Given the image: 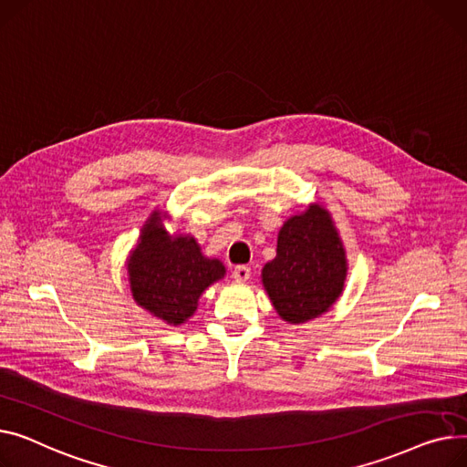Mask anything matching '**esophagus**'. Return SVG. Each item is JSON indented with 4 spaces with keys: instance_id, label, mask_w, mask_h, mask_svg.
Returning <instances> with one entry per match:
<instances>
[{
    "instance_id": "obj_1",
    "label": "esophagus",
    "mask_w": 467,
    "mask_h": 467,
    "mask_svg": "<svg viewBox=\"0 0 467 467\" xmlns=\"http://www.w3.org/2000/svg\"><path fill=\"white\" fill-rule=\"evenodd\" d=\"M234 279L237 281V283H246L251 279V267H246V265H237L235 269H234Z\"/></svg>"
}]
</instances>
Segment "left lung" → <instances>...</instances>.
Masks as SVG:
<instances>
[{
  "instance_id": "8db88e82",
  "label": "left lung",
  "mask_w": 467,
  "mask_h": 467,
  "mask_svg": "<svg viewBox=\"0 0 467 467\" xmlns=\"http://www.w3.org/2000/svg\"><path fill=\"white\" fill-rule=\"evenodd\" d=\"M347 271V251L332 213L315 202L281 226L277 256L262 267V285L286 324H304L334 307Z\"/></svg>"
}]
</instances>
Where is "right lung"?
<instances>
[{
	"label": "right lung",
	"mask_w": 467,
	"mask_h": 467,
	"mask_svg": "<svg viewBox=\"0 0 467 467\" xmlns=\"http://www.w3.org/2000/svg\"><path fill=\"white\" fill-rule=\"evenodd\" d=\"M168 211L154 209L126 258L130 292L137 306L170 326L194 317L202 294L224 279L226 267L209 258L190 234H170Z\"/></svg>",
	"instance_id": "1"
}]
</instances>
